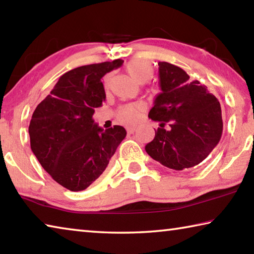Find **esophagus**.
<instances>
[{"instance_id": "obj_1", "label": "esophagus", "mask_w": 254, "mask_h": 254, "mask_svg": "<svg viewBox=\"0 0 254 254\" xmlns=\"http://www.w3.org/2000/svg\"><path fill=\"white\" fill-rule=\"evenodd\" d=\"M127 133H130V134H131V133H133V132L135 131V127H127Z\"/></svg>"}]
</instances>
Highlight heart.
<instances>
[{"label":"heart","instance_id":"1","mask_svg":"<svg viewBox=\"0 0 254 254\" xmlns=\"http://www.w3.org/2000/svg\"><path fill=\"white\" fill-rule=\"evenodd\" d=\"M126 70L136 83L143 84L152 76L153 68L151 64L145 62V60L131 59L130 62L127 63ZM107 80H109V76H106L104 78L105 83H107ZM140 111V104H126L119 107L117 115L120 122L127 124V126H133L137 121Z\"/></svg>","mask_w":254,"mask_h":254}]
</instances>
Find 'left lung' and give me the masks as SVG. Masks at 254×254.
<instances>
[{
	"label": "left lung",
	"mask_w": 254,
	"mask_h": 254,
	"mask_svg": "<svg viewBox=\"0 0 254 254\" xmlns=\"http://www.w3.org/2000/svg\"><path fill=\"white\" fill-rule=\"evenodd\" d=\"M157 95L149 119L160 122L154 139L145 145L150 157L170 169L198 165L220 142L223 132L220 102L198 80L173 64L160 62ZM168 124L170 128H164Z\"/></svg>",
	"instance_id": "1"
}]
</instances>
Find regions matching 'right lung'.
Masks as SVG:
<instances>
[{
  "instance_id": "1",
  "label": "right lung",
  "mask_w": 254,
  "mask_h": 254,
  "mask_svg": "<svg viewBox=\"0 0 254 254\" xmlns=\"http://www.w3.org/2000/svg\"><path fill=\"white\" fill-rule=\"evenodd\" d=\"M122 64L115 59L67 71L32 114V152L55 182L71 191L84 190L104 173L127 135L123 127L103 130L93 120L106 97L102 77Z\"/></svg>"
}]
</instances>
